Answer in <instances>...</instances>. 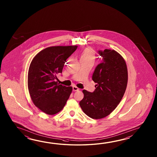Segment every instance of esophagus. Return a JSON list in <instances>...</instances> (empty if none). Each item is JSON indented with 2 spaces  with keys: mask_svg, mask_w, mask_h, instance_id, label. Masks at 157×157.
I'll return each mask as SVG.
<instances>
[{
  "mask_svg": "<svg viewBox=\"0 0 157 157\" xmlns=\"http://www.w3.org/2000/svg\"><path fill=\"white\" fill-rule=\"evenodd\" d=\"M73 91H78L79 90V88H78L77 87L75 86H73Z\"/></svg>",
  "mask_w": 157,
  "mask_h": 157,
  "instance_id": "esophagus-1",
  "label": "esophagus"
}]
</instances>
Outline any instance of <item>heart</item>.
I'll return each instance as SVG.
<instances>
[{
	"instance_id": "heart-1",
	"label": "heart",
	"mask_w": 157,
	"mask_h": 157,
	"mask_svg": "<svg viewBox=\"0 0 157 157\" xmlns=\"http://www.w3.org/2000/svg\"><path fill=\"white\" fill-rule=\"evenodd\" d=\"M95 59V54L93 50L87 49L84 50L83 53L81 54L80 57V60H87V61H91L94 62Z\"/></svg>"
}]
</instances>
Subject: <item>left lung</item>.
Masks as SVG:
<instances>
[{"label": "left lung", "mask_w": 157, "mask_h": 157, "mask_svg": "<svg viewBox=\"0 0 157 157\" xmlns=\"http://www.w3.org/2000/svg\"><path fill=\"white\" fill-rule=\"evenodd\" d=\"M102 62L93 75L95 90L82 91L84 97L80 105L87 116L98 120L107 117L120 103L126 89L128 71L126 62L120 54L111 49L99 50Z\"/></svg>", "instance_id": "1"}]
</instances>
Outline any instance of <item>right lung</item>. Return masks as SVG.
I'll return each instance as SVG.
<instances>
[{
  "label": "right lung",
  "instance_id": "obj_1",
  "mask_svg": "<svg viewBox=\"0 0 157 157\" xmlns=\"http://www.w3.org/2000/svg\"><path fill=\"white\" fill-rule=\"evenodd\" d=\"M76 45L54 46L40 51L30 63L27 84L30 97L36 107L45 113L54 115L63 108L72 91L71 86L58 83L67 58Z\"/></svg>",
  "mask_w": 157,
  "mask_h": 157
}]
</instances>
